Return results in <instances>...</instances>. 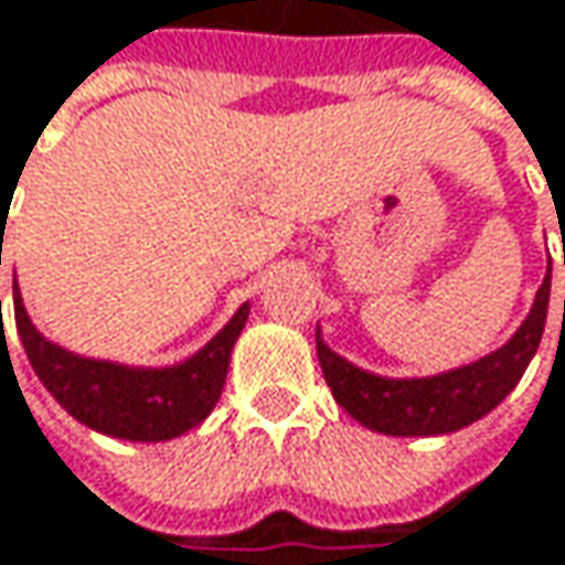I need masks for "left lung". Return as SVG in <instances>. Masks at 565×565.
Returning a JSON list of instances; mask_svg holds the SVG:
<instances>
[{
  "label": "left lung",
  "mask_w": 565,
  "mask_h": 565,
  "mask_svg": "<svg viewBox=\"0 0 565 565\" xmlns=\"http://www.w3.org/2000/svg\"><path fill=\"white\" fill-rule=\"evenodd\" d=\"M565 262V258H563ZM551 303V265L527 319L500 351L468 366L436 373L424 380H388L354 366L334 354L316 331V354L334 402L366 429L385 436H443L468 427L490 414L522 380L531 356L537 354Z\"/></svg>",
  "instance_id": "8db88e82"
}]
</instances>
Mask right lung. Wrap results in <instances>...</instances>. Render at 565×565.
Instances as JSON below:
<instances>
[{
	"mask_svg": "<svg viewBox=\"0 0 565 565\" xmlns=\"http://www.w3.org/2000/svg\"><path fill=\"white\" fill-rule=\"evenodd\" d=\"M12 287L14 326L21 334L24 354L40 382L46 385V392L78 424L132 443H163L183 436L209 417L224 392L231 351L249 319V303H243L234 319L183 363L122 366L110 360L78 356L46 341L24 309L18 281Z\"/></svg>",
	"mask_w": 565,
	"mask_h": 565,
	"instance_id": "obj_1",
	"label": "right lung"
}]
</instances>
